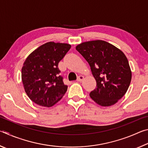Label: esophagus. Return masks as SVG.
<instances>
[{
    "label": "esophagus",
    "instance_id": "1",
    "mask_svg": "<svg viewBox=\"0 0 148 148\" xmlns=\"http://www.w3.org/2000/svg\"><path fill=\"white\" fill-rule=\"evenodd\" d=\"M84 79V76H79L77 78V82H82V81H83Z\"/></svg>",
    "mask_w": 148,
    "mask_h": 148
}]
</instances>
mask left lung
I'll list each match as a JSON object with an SVG mask.
<instances>
[{
    "instance_id": "1",
    "label": "left lung",
    "mask_w": 148,
    "mask_h": 148,
    "mask_svg": "<svg viewBox=\"0 0 148 148\" xmlns=\"http://www.w3.org/2000/svg\"><path fill=\"white\" fill-rule=\"evenodd\" d=\"M76 49L88 62L97 82L90 97L102 106L114 105L128 89L132 77L129 61L116 46L103 40L83 42Z\"/></svg>"
}]
</instances>
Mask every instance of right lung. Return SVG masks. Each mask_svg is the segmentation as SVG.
Returning a JSON list of instances; mask_svg holds the SVG:
<instances>
[{
	"mask_svg": "<svg viewBox=\"0 0 148 148\" xmlns=\"http://www.w3.org/2000/svg\"><path fill=\"white\" fill-rule=\"evenodd\" d=\"M71 47L68 44L49 42L27 57L21 69V78L25 91L34 103L51 107L66 92L68 86L59 75L58 64Z\"/></svg>",
	"mask_w": 148,
	"mask_h": 148,
	"instance_id": "1",
	"label": "right lung"
}]
</instances>
